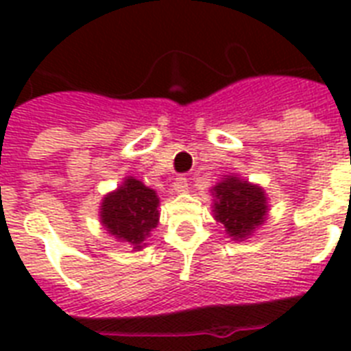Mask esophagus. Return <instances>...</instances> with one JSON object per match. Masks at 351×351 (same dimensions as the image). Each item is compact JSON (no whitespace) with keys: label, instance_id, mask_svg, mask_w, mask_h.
I'll list each match as a JSON object with an SVG mask.
<instances>
[{"label":"esophagus","instance_id":"1","mask_svg":"<svg viewBox=\"0 0 351 351\" xmlns=\"http://www.w3.org/2000/svg\"><path fill=\"white\" fill-rule=\"evenodd\" d=\"M173 189H175V193H186L187 191V178H186V176H178V178L173 182Z\"/></svg>","mask_w":351,"mask_h":351}]
</instances>
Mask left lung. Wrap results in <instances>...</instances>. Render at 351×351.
I'll return each mask as SVG.
<instances>
[{"instance_id": "left-lung-1", "label": "left lung", "mask_w": 351, "mask_h": 351, "mask_svg": "<svg viewBox=\"0 0 351 351\" xmlns=\"http://www.w3.org/2000/svg\"><path fill=\"white\" fill-rule=\"evenodd\" d=\"M215 220L224 226L233 240H244L264 224L267 197L264 189L239 176L230 175L211 189Z\"/></svg>"}]
</instances>
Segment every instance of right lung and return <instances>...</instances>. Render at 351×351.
Returning <instances> with one entry per match:
<instances>
[{"label": "right lung", "instance_id": "obj_1", "mask_svg": "<svg viewBox=\"0 0 351 351\" xmlns=\"http://www.w3.org/2000/svg\"><path fill=\"white\" fill-rule=\"evenodd\" d=\"M158 195L134 176H127L117 191L109 193L100 206V220L112 237L125 240L140 251L143 240L158 226Z\"/></svg>", "mask_w": 351, "mask_h": 351}]
</instances>
